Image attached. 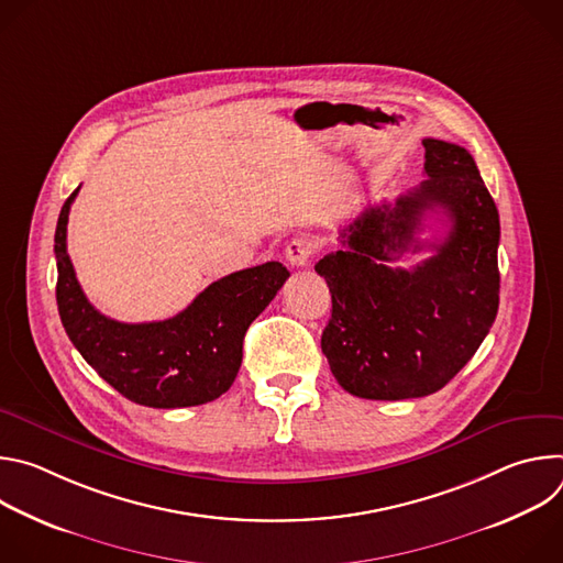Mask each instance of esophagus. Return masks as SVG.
<instances>
[{"label":"esophagus","instance_id":"34e87169","mask_svg":"<svg viewBox=\"0 0 563 563\" xmlns=\"http://www.w3.org/2000/svg\"><path fill=\"white\" fill-rule=\"evenodd\" d=\"M313 252H316L313 240H311V238H307V235H298V238H294L291 243L287 245L285 256H287V261H289L291 265H296V267H305V265L309 263V258L313 256Z\"/></svg>","mask_w":563,"mask_h":563}]
</instances>
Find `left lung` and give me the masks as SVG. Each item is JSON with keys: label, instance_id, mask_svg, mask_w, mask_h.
Returning a JSON list of instances; mask_svg holds the SVG:
<instances>
[{"label": "left lung", "instance_id": "8db88e82", "mask_svg": "<svg viewBox=\"0 0 563 563\" xmlns=\"http://www.w3.org/2000/svg\"><path fill=\"white\" fill-rule=\"evenodd\" d=\"M426 176L394 205L367 207L341 231L343 250L316 263L332 291L320 339L341 387L372 400L439 391L474 356L499 309V211L474 157L459 144L426 137ZM428 212L449 233L421 244ZM435 254L412 271L388 263L404 253Z\"/></svg>", "mask_w": 563, "mask_h": 563}]
</instances>
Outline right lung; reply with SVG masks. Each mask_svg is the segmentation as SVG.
Instances as JSON below:
<instances>
[{
    "label": "right lung",
    "instance_id": "obj_1",
    "mask_svg": "<svg viewBox=\"0 0 563 563\" xmlns=\"http://www.w3.org/2000/svg\"><path fill=\"white\" fill-rule=\"evenodd\" d=\"M77 191L66 198L55 229V296L75 350L137 406L191 408L224 394L243 363L245 334L289 278L287 267L272 261L233 272L174 318L120 323L87 300L66 254L68 211Z\"/></svg>",
    "mask_w": 563,
    "mask_h": 563
}]
</instances>
